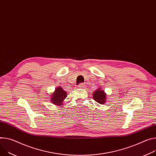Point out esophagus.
I'll return each instance as SVG.
<instances>
[{
	"instance_id": "obj_1",
	"label": "esophagus",
	"mask_w": 156,
	"mask_h": 156,
	"mask_svg": "<svg viewBox=\"0 0 156 156\" xmlns=\"http://www.w3.org/2000/svg\"><path fill=\"white\" fill-rule=\"evenodd\" d=\"M84 84L83 83H80V84H78V88H83L84 87Z\"/></svg>"
}]
</instances>
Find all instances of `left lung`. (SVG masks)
Listing matches in <instances>:
<instances>
[{"instance_id":"left-lung-1","label":"left lung","mask_w":156,"mask_h":156,"mask_svg":"<svg viewBox=\"0 0 156 156\" xmlns=\"http://www.w3.org/2000/svg\"><path fill=\"white\" fill-rule=\"evenodd\" d=\"M93 98L95 101L98 102L100 104L103 105L106 101V93L103 90H101V89L98 88L93 94Z\"/></svg>"}]
</instances>
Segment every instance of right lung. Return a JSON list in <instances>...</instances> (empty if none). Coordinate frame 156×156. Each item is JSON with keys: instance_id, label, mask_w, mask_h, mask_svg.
Listing matches in <instances>:
<instances>
[{"instance_id": "right-lung-1", "label": "right lung", "mask_w": 156, "mask_h": 156, "mask_svg": "<svg viewBox=\"0 0 156 156\" xmlns=\"http://www.w3.org/2000/svg\"><path fill=\"white\" fill-rule=\"evenodd\" d=\"M66 92H65L61 87H56L55 93L52 94L51 97V103L57 105H63L62 102L66 97Z\"/></svg>"}]
</instances>
